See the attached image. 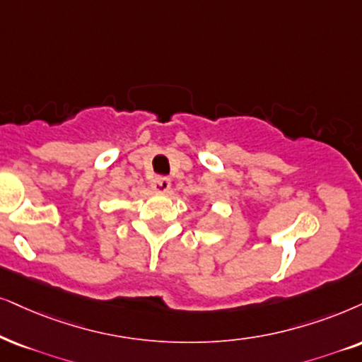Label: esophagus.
Masks as SVG:
<instances>
[{"instance_id":"34e87169","label":"esophagus","mask_w":362,"mask_h":362,"mask_svg":"<svg viewBox=\"0 0 362 362\" xmlns=\"http://www.w3.org/2000/svg\"><path fill=\"white\" fill-rule=\"evenodd\" d=\"M150 189H152L153 192H157V194H167V192L170 190V180H168V178H163V177L153 178L152 184H150Z\"/></svg>"}]
</instances>
